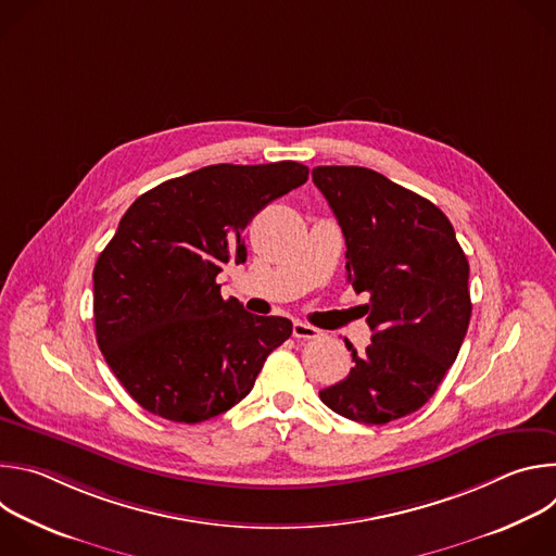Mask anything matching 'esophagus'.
I'll return each mask as SVG.
<instances>
[{"mask_svg":"<svg viewBox=\"0 0 556 556\" xmlns=\"http://www.w3.org/2000/svg\"><path fill=\"white\" fill-rule=\"evenodd\" d=\"M321 332L316 330V328H312V326H307V324H301V321H294V326H292V337L294 339H316L319 337Z\"/></svg>","mask_w":556,"mask_h":556,"instance_id":"esophagus-1","label":"esophagus"}]
</instances>
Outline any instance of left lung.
Returning <instances> with one entry per match:
<instances>
[{
  "instance_id": "8db88e82",
  "label": "left lung",
  "mask_w": 556,
  "mask_h": 556,
  "mask_svg": "<svg viewBox=\"0 0 556 556\" xmlns=\"http://www.w3.org/2000/svg\"><path fill=\"white\" fill-rule=\"evenodd\" d=\"M345 237V270L371 343L345 339L354 367L319 391L343 418L387 425L418 412L455 363L470 321L468 262L448 217L427 198L365 167H314Z\"/></svg>"
}]
</instances>
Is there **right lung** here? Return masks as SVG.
<instances>
[{"label":"right lung","instance_id":"1","mask_svg":"<svg viewBox=\"0 0 556 556\" xmlns=\"http://www.w3.org/2000/svg\"><path fill=\"white\" fill-rule=\"evenodd\" d=\"M307 167L211 165L142 193L94 266L97 343L147 412L195 425L251 393L268 354L290 334L283 316L222 299L224 264H244V230Z\"/></svg>","mask_w":556,"mask_h":556}]
</instances>
